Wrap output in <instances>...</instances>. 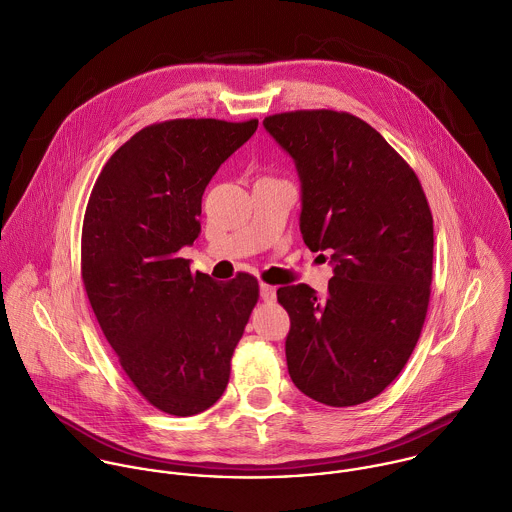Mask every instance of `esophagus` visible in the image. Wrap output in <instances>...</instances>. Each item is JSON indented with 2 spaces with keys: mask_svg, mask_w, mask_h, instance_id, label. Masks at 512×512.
I'll return each instance as SVG.
<instances>
[{
  "mask_svg": "<svg viewBox=\"0 0 512 512\" xmlns=\"http://www.w3.org/2000/svg\"><path fill=\"white\" fill-rule=\"evenodd\" d=\"M259 295H261V299H263L265 303H273L275 297H277V289L271 287V285L261 283V285H259Z\"/></svg>",
  "mask_w": 512,
  "mask_h": 512,
  "instance_id": "obj_1",
  "label": "esophagus"
}]
</instances>
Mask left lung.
I'll return each instance as SVG.
<instances>
[{"label": "left lung", "mask_w": 512, "mask_h": 512, "mask_svg": "<svg viewBox=\"0 0 512 512\" xmlns=\"http://www.w3.org/2000/svg\"><path fill=\"white\" fill-rule=\"evenodd\" d=\"M263 127L295 163L303 241L333 267L323 297L305 283L277 289L291 319L289 375L323 405H361L395 381L425 323L427 197L401 155L355 115L291 111L265 117Z\"/></svg>", "instance_id": "obj_1"}]
</instances>
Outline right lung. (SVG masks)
Returning a JSON list of instances; mask_svg holds the SVG:
<instances>
[{"label": "right lung", "mask_w": 512, "mask_h": 512, "mask_svg": "<svg viewBox=\"0 0 512 512\" xmlns=\"http://www.w3.org/2000/svg\"><path fill=\"white\" fill-rule=\"evenodd\" d=\"M257 125H149L109 157L85 209L81 273L91 309L131 383L167 415L191 417L219 401L259 299L255 277L219 283L179 257L201 233L205 187Z\"/></svg>", "instance_id": "1"}]
</instances>
